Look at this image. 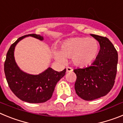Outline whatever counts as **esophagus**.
<instances>
[{"label": "esophagus", "instance_id": "obj_1", "mask_svg": "<svg viewBox=\"0 0 123 123\" xmlns=\"http://www.w3.org/2000/svg\"><path fill=\"white\" fill-rule=\"evenodd\" d=\"M73 71V68H71V67H67V73L72 72Z\"/></svg>", "mask_w": 123, "mask_h": 123}]
</instances>
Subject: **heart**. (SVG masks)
<instances>
[{
    "label": "heart",
    "mask_w": 123,
    "mask_h": 123,
    "mask_svg": "<svg viewBox=\"0 0 123 123\" xmlns=\"http://www.w3.org/2000/svg\"><path fill=\"white\" fill-rule=\"evenodd\" d=\"M99 44L94 39L89 37L71 38L63 42L59 52L54 51V57L60 62H65L66 58H72L73 63L83 68L91 65L98 55Z\"/></svg>",
    "instance_id": "heart-1"
}]
</instances>
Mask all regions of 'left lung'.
Masks as SVG:
<instances>
[{
    "mask_svg": "<svg viewBox=\"0 0 123 123\" xmlns=\"http://www.w3.org/2000/svg\"><path fill=\"white\" fill-rule=\"evenodd\" d=\"M99 42L100 49L91 67L74 69L76 74L74 89L82 99L90 101L104 97L115 84L118 52L106 37L91 34Z\"/></svg>",
    "mask_w": 123,
    "mask_h": 123,
    "instance_id": "obj_1",
    "label": "left lung"
}]
</instances>
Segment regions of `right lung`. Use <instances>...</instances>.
Wrapping results in <instances>:
<instances>
[{
	"mask_svg": "<svg viewBox=\"0 0 123 123\" xmlns=\"http://www.w3.org/2000/svg\"><path fill=\"white\" fill-rule=\"evenodd\" d=\"M32 36L42 41L44 37L36 34L20 37L10 47L4 63V72L11 91L21 100L31 104L47 102L52 97L56 83L65 75L66 69L58 72L49 68L37 75L26 73L19 69L14 57L15 47L23 38Z\"/></svg>",
	"mask_w": 123,
	"mask_h": 123,
	"instance_id": "right-lung-1",
	"label": "right lung"
}]
</instances>
